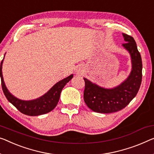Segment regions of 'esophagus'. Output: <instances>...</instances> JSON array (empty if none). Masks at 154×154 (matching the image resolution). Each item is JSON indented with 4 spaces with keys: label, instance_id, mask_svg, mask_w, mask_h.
Returning <instances> with one entry per match:
<instances>
[{
    "label": "esophagus",
    "instance_id": "obj_1",
    "mask_svg": "<svg viewBox=\"0 0 154 154\" xmlns=\"http://www.w3.org/2000/svg\"><path fill=\"white\" fill-rule=\"evenodd\" d=\"M83 72V70H82V68H77V70H76V72L77 74H81Z\"/></svg>",
    "mask_w": 154,
    "mask_h": 154
}]
</instances>
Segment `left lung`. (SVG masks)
<instances>
[{
	"label": "left lung",
	"mask_w": 154,
	"mask_h": 154,
	"mask_svg": "<svg viewBox=\"0 0 154 154\" xmlns=\"http://www.w3.org/2000/svg\"><path fill=\"white\" fill-rule=\"evenodd\" d=\"M126 43L122 45L131 54L132 70L127 79L113 89H105L92 84L84 78V100L92 111L101 113H111L120 111L136 97L142 82L143 63L134 38L123 33Z\"/></svg>",
	"instance_id": "left-lung-1"
}]
</instances>
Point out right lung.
<instances>
[{
  "instance_id": "add662e5",
  "label": "right lung",
  "mask_w": 154,
  "mask_h": 154,
  "mask_svg": "<svg viewBox=\"0 0 154 154\" xmlns=\"http://www.w3.org/2000/svg\"><path fill=\"white\" fill-rule=\"evenodd\" d=\"M2 63L0 67V75L1 79L2 89L8 100L19 111L20 113L27 116H37L45 114L52 111L56 107L60 97L61 92L65 85L72 79L73 75H71L57 83L46 94L38 99L31 101H23L17 99L11 95L5 85L3 74H2Z\"/></svg>"
}]
</instances>
